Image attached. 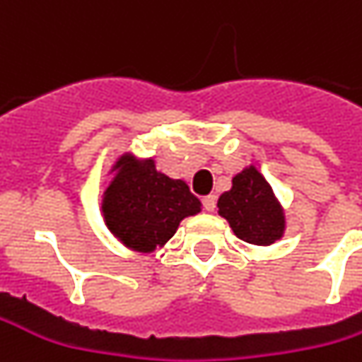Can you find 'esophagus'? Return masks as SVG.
Returning a JSON list of instances; mask_svg holds the SVG:
<instances>
[{
  "instance_id": "1",
  "label": "esophagus",
  "mask_w": 362,
  "mask_h": 362,
  "mask_svg": "<svg viewBox=\"0 0 362 362\" xmlns=\"http://www.w3.org/2000/svg\"><path fill=\"white\" fill-rule=\"evenodd\" d=\"M216 195H207V197H203V207H205V211H216Z\"/></svg>"
}]
</instances>
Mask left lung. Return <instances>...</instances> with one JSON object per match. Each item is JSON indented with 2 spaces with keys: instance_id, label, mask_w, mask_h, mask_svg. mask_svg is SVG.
Segmentation results:
<instances>
[{
  "instance_id": "obj_1",
  "label": "left lung",
  "mask_w": 362,
  "mask_h": 362,
  "mask_svg": "<svg viewBox=\"0 0 362 362\" xmlns=\"http://www.w3.org/2000/svg\"><path fill=\"white\" fill-rule=\"evenodd\" d=\"M219 216L230 221L233 233L247 243L270 245L284 233V214L270 183L256 167H247L231 181V189L217 202Z\"/></svg>"
}]
</instances>
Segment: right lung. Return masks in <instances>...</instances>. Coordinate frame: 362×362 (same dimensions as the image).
Returning <instances> with one entry per match:
<instances>
[{"instance_id": "add662e5", "label": "right lung", "mask_w": 362, "mask_h": 362, "mask_svg": "<svg viewBox=\"0 0 362 362\" xmlns=\"http://www.w3.org/2000/svg\"><path fill=\"white\" fill-rule=\"evenodd\" d=\"M103 202L106 226L120 242L136 252H153L173 238L181 219L202 211L199 199L187 183L155 169L153 159L136 160L124 155Z\"/></svg>"}]
</instances>
